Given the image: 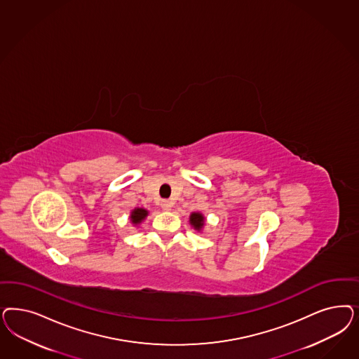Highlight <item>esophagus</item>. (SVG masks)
Listing matches in <instances>:
<instances>
[{
	"label": "esophagus",
	"mask_w": 359,
	"mask_h": 359,
	"mask_svg": "<svg viewBox=\"0 0 359 359\" xmlns=\"http://www.w3.org/2000/svg\"><path fill=\"white\" fill-rule=\"evenodd\" d=\"M172 206H173V203H172L170 201H162L161 202V208H163V210H166V211H169V210L172 208Z\"/></svg>",
	"instance_id": "obj_1"
}]
</instances>
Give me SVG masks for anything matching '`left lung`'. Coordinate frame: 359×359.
Here are the masks:
<instances>
[{
  "label": "left lung",
  "mask_w": 359,
  "mask_h": 359,
  "mask_svg": "<svg viewBox=\"0 0 359 359\" xmlns=\"http://www.w3.org/2000/svg\"><path fill=\"white\" fill-rule=\"evenodd\" d=\"M190 224L197 230L201 231L205 226V217L201 212H191L190 215Z\"/></svg>",
  "instance_id": "obj_1"
}]
</instances>
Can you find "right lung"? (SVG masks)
Masks as SVG:
<instances>
[{
  "mask_svg": "<svg viewBox=\"0 0 359 359\" xmlns=\"http://www.w3.org/2000/svg\"><path fill=\"white\" fill-rule=\"evenodd\" d=\"M147 215H148V210H145V208H135V210H132V212H130V222L133 223V224H140L142 220L147 218Z\"/></svg>",
  "mask_w": 359,
  "mask_h": 359,
  "instance_id": "obj_1",
  "label": "right lung"
}]
</instances>
